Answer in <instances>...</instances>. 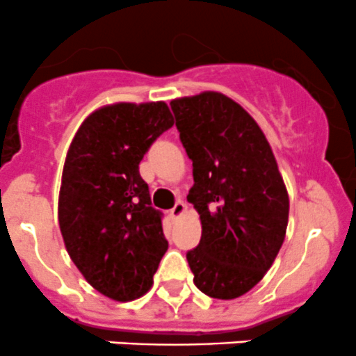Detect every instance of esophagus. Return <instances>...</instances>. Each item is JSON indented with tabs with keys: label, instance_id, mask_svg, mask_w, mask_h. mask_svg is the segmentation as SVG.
Wrapping results in <instances>:
<instances>
[{
	"label": "esophagus",
	"instance_id": "esophagus-1",
	"mask_svg": "<svg viewBox=\"0 0 356 356\" xmlns=\"http://www.w3.org/2000/svg\"><path fill=\"white\" fill-rule=\"evenodd\" d=\"M184 211H186V204L182 203V201H177V203L174 204V208L170 210V215H172V218H179L182 213H184Z\"/></svg>",
	"mask_w": 356,
	"mask_h": 356
}]
</instances>
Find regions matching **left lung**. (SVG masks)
<instances>
[{
	"mask_svg": "<svg viewBox=\"0 0 356 356\" xmlns=\"http://www.w3.org/2000/svg\"><path fill=\"white\" fill-rule=\"evenodd\" d=\"M170 106L201 220L200 245L186 258L201 293L234 300L261 281L284 243L288 191L267 138L234 99L204 91Z\"/></svg>",
	"mask_w": 356,
	"mask_h": 356,
	"instance_id": "obj_1",
	"label": "left lung"
}]
</instances>
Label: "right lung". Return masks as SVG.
Here are the masks:
<instances>
[{
	"label": "right lung",
	"mask_w": 356,
	"mask_h": 356,
	"mask_svg": "<svg viewBox=\"0 0 356 356\" xmlns=\"http://www.w3.org/2000/svg\"><path fill=\"white\" fill-rule=\"evenodd\" d=\"M174 125L167 103H115L75 132L63 165L58 222L75 267L115 301L148 293L168 248L139 161Z\"/></svg>",
	"instance_id": "add662e5"
}]
</instances>
